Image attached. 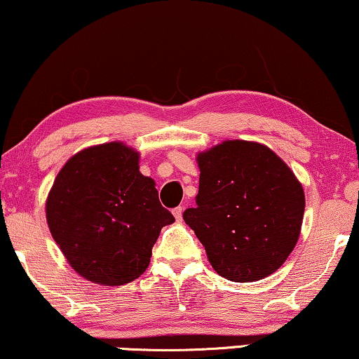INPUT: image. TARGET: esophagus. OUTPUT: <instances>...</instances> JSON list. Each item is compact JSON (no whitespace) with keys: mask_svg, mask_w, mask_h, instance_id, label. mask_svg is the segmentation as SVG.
Here are the masks:
<instances>
[{"mask_svg":"<svg viewBox=\"0 0 359 359\" xmlns=\"http://www.w3.org/2000/svg\"><path fill=\"white\" fill-rule=\"evenodd\" d=\"M173 215L176 218V222L183 220V207H176V209H173Z\"/></svg>","mask_w":359,"mask_h":359,"instance_id":"1","label":"esophagus"}]
</instances>
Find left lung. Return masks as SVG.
Returning <instances> with one entry per match:
<instances>
[{
	"mask_svg": "<svg viewBox=\"0 0 359 359\" xmlns=\"http://www.w3.org/2000/svg\"><path fill=\"white\" fill-rule=\"evenodd\" d=\"M199 192L184 222L215 272L248 283L273 273L292 254L304 215L303 186L269 147L225 141L197 154Z\"/></svg>",
	"mask_w": 359,
	"mask_h": 359,
	"instance_id": "obj_1",
	"label": "left lung"
}]
</instances>
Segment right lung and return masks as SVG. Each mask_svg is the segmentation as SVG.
<instances>
[{
    "label": "right lung",
    "mask_w": 359,
    "mask_h": 359,
    "mask_svg": "<svg viewBox=\"0 0 359 359\" xmlns=\"http://www.w3.org/2000/svg\"><path fill=\"white\" fill-rule=\"evenodd\" d=\"M45 209L69 266L107 287L141 277L160 230L175 222L155 181L139 171V154L123 142L93 145L67 160Z\"/></svg>",
    "instance_id": "right-lung-1"
}]
</instances>
